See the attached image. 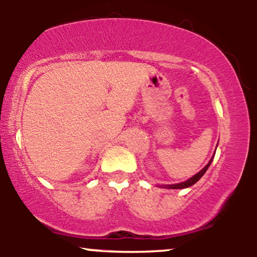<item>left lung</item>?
I'll list each match as a JSON object with an SVG mask.
<instances>
[{
  "label": "left lung",
  "instance_id": "obj_1",
  "mask_svg": "<svg viewBox=\"0 0 257 257\" xmlns=\"http://www.w3.org/2000/svg\"><path fill=\"white\" fill-rule=\"evenodd\" d=\"M214 156H215V153H214ZM214 156H213V157H211L210 161H209V163L206 164V166H205L204 168H203V169L200 170L199 173H197L196 175L192 176V178H191V179H188L187 181H185V182H180V184H176V185H168L167 187H168V188H186V187H190V186H192V185L196 184V182L198 181V180H199L200 178H202L203 175H204L206 170H208L209 166H210V164H211V162H213V159H214Z\"/></svg>",
  "mask_w": 257,
  "mask_h": 257
}]
</instances>
